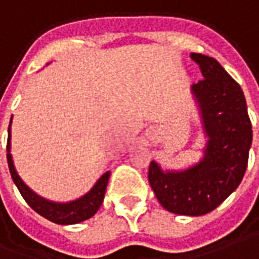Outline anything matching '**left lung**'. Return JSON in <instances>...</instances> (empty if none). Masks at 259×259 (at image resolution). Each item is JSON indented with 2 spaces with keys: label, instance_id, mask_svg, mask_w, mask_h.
Wrapping results in <instances>:
<instances>
[{
  "label": "left lung",
  "instance_id": "obj_1",
  "mask_svg": "<svg viewBox=\"0 0 259 259\" xmlns=\"http://www.w3.org/2000/svg\"><path fill=\"white\" fill-rule=\"evenodd\" d=\"M203 80L190 86L205 143L200 159L183 168H161L153 160L149 183L159 203L180 215H204L240 186L252 143V129L241 86L214 58L191 54Z\"/></svg>",
  "mask_w": 259,
  "mask_h": 259
}]
</instances>
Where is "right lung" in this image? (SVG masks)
Returning <instances> with one entry per match:
<instances>
[{"label":"right lung","instance_id":"add662e5","mask_svg":"<svg viewBox=\"0 0 259 259\" xmlns=\"http://www.w3.org/2000/svg\"><path fill=\"white\" fill-rule=\"evenodd\" d=\"M11 124L12 116L8 126V144H7V160H8V167L10 173L15 186L18 187L21 196L24 197L28 205L36 211L39 215L45 217L49 221L61 224V226H70V224H78L82 221H86L93 217L105 198V191L107 187V181L110 177V171L102 174L96 183L92 186V189L86 191L83 196L78 197L70 201H52L45 197L39 196L33 191L25 181L21 179V176L15 168L14 159L11 154Z\"/></svg>","mask_w":259,"mask_h":259}]
</instances>
